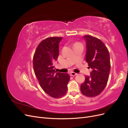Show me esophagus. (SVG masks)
<instances>
[{"label":"esophagus","mask_w":128,"mask_h":128,"mask_svg":"<svg viewBox=\"0 0 128 128\" xmlns=\"http://www.w3.org/2000/svg\"><path fill=\"white\" fill-rule=\"evenodd\" d=\"M70 76H75L77 75V73L75 72H70Z\"/></svg>","instance_id":"obj_1"}]
</instances>
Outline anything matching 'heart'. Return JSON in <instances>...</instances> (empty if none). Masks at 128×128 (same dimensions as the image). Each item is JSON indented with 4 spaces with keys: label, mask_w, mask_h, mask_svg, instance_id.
I'll return each mask as SVG.
<instances>
[{
    "label": "heart",
    "mask_w": 128,
    "mask_h": 128,
    "mask_svg": "<svg viewBox=\"0 0 128 128\" xmlns=\"http://www.w3.org/2000/svg\"><path fill=\"white\" fill-rule=\"evenodd\" d=\"M80 44V43H78V42H76V43L75 44H75Z\"/></svg>",
    "instance_id": "1"
}]
</instances>
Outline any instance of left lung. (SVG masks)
<instances>
[{"mask_svg": "<svg viewBox=\"0 0 128 128\" xmlns=\"http://www.w3.org/2000/svg\"><path fill=\"white\" fill-rule=\"evenodd\" d=\"M83 37L86 41V61L92 70L90 76H86L80 91L84 96L94 97L101 94L107 83L110 70V53L98 38L90 35Z\"/></svg>", "mask_w": 128, "mask_h": 128, "instance_id": "left-lung-1", "label": "left lung"}]
</instances>
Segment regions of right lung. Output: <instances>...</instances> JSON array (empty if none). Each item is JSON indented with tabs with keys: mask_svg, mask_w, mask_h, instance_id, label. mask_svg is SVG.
Instances as JSON below:
<instances>
[{
	"mask_svg": "<svg viewBox=\"0 0 128 128\" xmlns=\"http://www.w3.org/2000/svg\"><path fill=\"white\" fill-rule=\"evenodd\" d=\"M62 37L46 38L38 45L33 57V68L40 86L45 92L54 98L64 96L70 80L68 74L56 72L53 62L59 54V44Z\"/></svg>",
	"mask_w": 128,
	"mask_h": 128,
	"instance_id": "add662e5",
	"label": "right lung"
}]
</instances>
